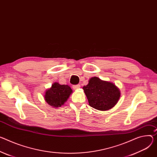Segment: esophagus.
<instances>
[{
	"label": "esophagus",
	"mask_w": 157,
	"mask_h": 157,
	"mask_svg": "<svg viewBox=\"0 0 157 157\" xmlns=\"http://www.w3.org/2000/svg\"><path fill=\"white\" fill-rule=\"evenodd\" d=\"M73 89L74 90H78L80 88V84H77V85H74L73 86Z\"/></svg>",
	"instance_id": "34e87169"
}]
</instances>
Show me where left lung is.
<instances>
[{
  "mask_svg": "<svg viewBox=\"0 0 157 157\" xmlns=\"http://www.w3.org/2000/svg\"><path fill=\"white\" fill-rule=\"evenodd\" d=\"M82 89L90 106L100 111H106L115 106L120 98V91L113 82L93 77Z\"/></svg>",
  "mask_w": 157,
  "mask_h": 157,
  "instance_id": "left-lung-1",
  "label": "left lung"
}]
</instances>
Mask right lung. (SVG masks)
<instances>
[{
    "mask_svg": "<svg viewBox=\"0 0 157 157\" xmlns=\"http://www.w3.org/2000/svg\"><path fill=\"white\" fill-rule=\"evenodd\" d=\"M72 93L73 90L68 85L54 82L51 88L46 91L44 99L50 106L58 108L64 104Z\"/></svg>",
    "mask_w": 157,
    "mask_h": 157,
    "instance_id": "add662e5",
    "label": "right lung"
}]
</instances>
